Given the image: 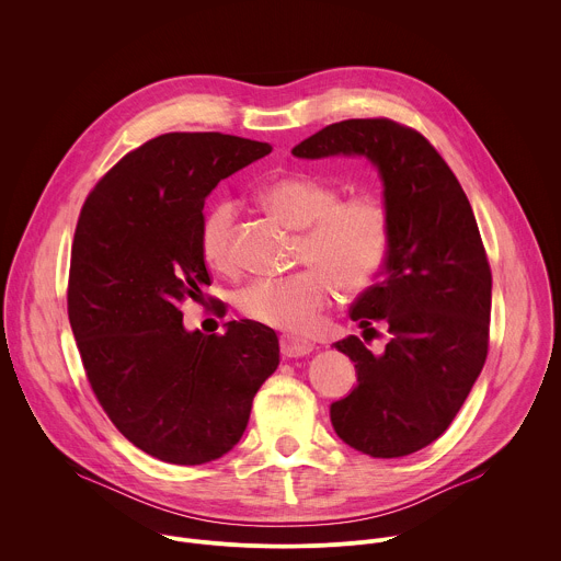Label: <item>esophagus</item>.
<instances>
[{"mask_svg": "<svg viewBox=\"0 0 561 561\" xmlns=\"http://www.w3.org/2000/svg\"><path fill=\"white\" fill-rule=\"evenodd\" d=\"M312 344L310 342H301L295 337H282V355L284 357H304L308 353H312Z\"/></svg>", "mask_w": 561, "mask_h": 561, "instance_id": "esophagus-1", "label": "esophagus"}]
</instances>
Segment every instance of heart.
<instances>
[{
    "label": "heart",
    "instance_id": "b5f03b06",
    "mask_svg": "<svg viewBox=\"0 0 561 561\" xmlns=\"http://www.w3.org/2000/svg\"><path fill=\"white\" fill-rule=\"evenodd\" d=\"M262 202L301 228L297 262L308 266L288 277L257 279L237 297V306L253 322L286 335H310L329 304L331 286L357 295L373 286L386 264L392 221L375 195L342 197V191L312 175H282L260 188ZM234 202L217 199L199 224L204 260L228 271L232 253Z\"/></svg>",
    "mask_w": 561,
    "mask_h": 561
}]
</instances>
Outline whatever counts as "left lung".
<instances>
[{
	"label": "left lung",
	"instance_id": "obj_1",
	"mask_svg": "<svg viewBox=\"0 0 561 561\" xmlns=\"http://www.w3.org/2000/svg\"><path fill=\"white\" fill-rule=\"evenodd\" d=\"M293 154H362L381 175L390 251L351 319L364 333L386 322L390 337L381 355L355 335L335 344L357 386L331 404V422L370 457L422 450L450 426L489 355L493 277L468 197L422 133L386 117L331 124Z\"/></svg>",
	"mask_w": 561,
	"mask_h": 561
}]
</instances>
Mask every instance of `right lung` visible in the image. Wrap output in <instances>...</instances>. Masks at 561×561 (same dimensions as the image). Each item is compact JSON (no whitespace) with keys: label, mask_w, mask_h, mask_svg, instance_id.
Wrapping results in <instances>:
<instances>
[{"label":"right lung","mask_w":561,"mask_h":561,"mask_svg":"<svg viewBox=\"0 0 561 561\" xmlns=\"http://www.w3.org/2000/svg\"><path fill=\"white\" fill-rule=\"evenodd\" d=\"M273 148L221 133H167L124 154L79 213L68 319L89 383L117 431L180 466L242 439L253 397L279 366L273 329L242 319L188 333L182 304L210 275L199 224L210 191Z\"/></svg>","instance_id":"add662e5"}]
</instances>
